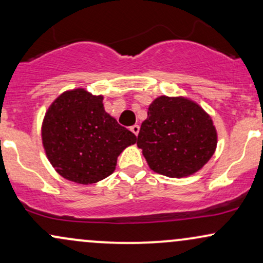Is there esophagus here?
<instances>
[{"mask_svg":"<svg viewBox=\"0 0 263 263\" xmlns=\"http://www.w3.org/2000/svg\"><path fill=\"white\" fill-rule=\"evenodd\" d=\"M131 131L134 132V134H135L136 136H137L138 132H140V125H134V126H132Z\"/></svg>","mask_w":263,"mask_h":263,"instance_id":"34e87169","label":"esophagus"}]
</instances>
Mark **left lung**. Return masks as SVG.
<instances>
[{
	"instance_id": "8db88e82",
	"label": "left lung",
	"mask_w": 263,
	"mask_h": 263,
	"mask_svg": "<svg viewBox=\"0 0 263 263\" xmlns=\"http://www.w3.org/2000/svg\"><path fill=\"white\" fill-rule=\"evenodd\" d=\"M137 145L153 172L183 178L211 159L217 147V132L210 116L194 101L159 97L148 109Z\"/></svg>"
}]
</instances>
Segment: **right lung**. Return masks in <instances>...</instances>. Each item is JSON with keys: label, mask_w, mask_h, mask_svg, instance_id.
<instances>
[{"label": "right lung", "mask_w": 263, "mask_h": 263, "mask_svg": "<svg viewBox=\"0 0 263 263\" xmlns=\"http://www.w3.org/2000/svg\"><path fill=\"white\" fill-rule=\"evenodd\" d=\"M41 136L56 172L83 185L111 175L120 153L137 141L104 110L103 97L83 89L66 91L53 101Z\"/></svg>", "instance_id": "add662e5"}]
</instances>
